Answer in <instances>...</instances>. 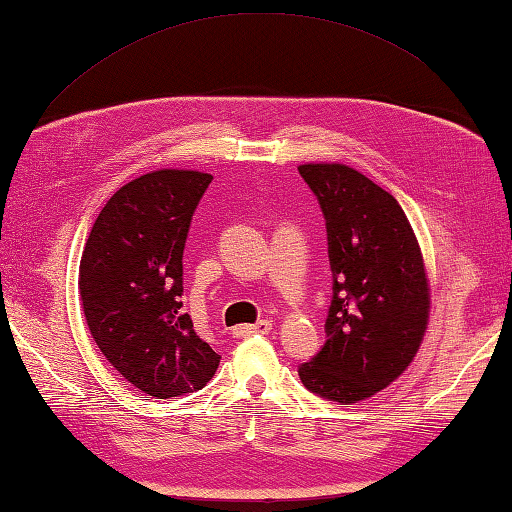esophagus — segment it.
I'll return each instance as SVG.
<instances>
[{
    "instance_id": "obj_1",
    "label": "esophagus",
    "mask_w": 512,
    "mask_h": 512,
    "mask_svg": "<svg viewBox=\"0 0 512 512\" xmlns=\"http://www.w3.org/2000/svg\"><path fill=\"white\" fill-rule=\"evenodd\" d=\"M270 330H273V323H270L268 319H262L253 325H237L233 334L237 336V339H244V336H253V334H268Z\"/></svg>"
}]
</instances>
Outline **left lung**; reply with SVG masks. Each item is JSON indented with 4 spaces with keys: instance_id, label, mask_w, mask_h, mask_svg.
<instances>
[{
    "instance_id": "obj_1",
    "label": "left lung",
    "mask_w": 512,
    "mask_h": 512,
    "mask_svg": "<svg viewBox=\"0 0 512 512\" xmlns=\"http://www.w3.org/2000/svg\"><path fill=\"white\" fill-rule=\"evenodd\" d=\"M328 228L325 343L299 365L308 391L352 405L405 372L429 321L418 239L391 193L345 165H301Z\"/></svg>"
}]
</instances>
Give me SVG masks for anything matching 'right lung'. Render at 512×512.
<instances>
[{"mask_svg":"<svg viewBox=\"0 0 512 512\" xmlns=\"http://www.w3.org/2000/svg\"><path fill=\"white\" fill-rule=\"evenodd\" d=\"M211 180L162 169L127 182L83 248L79 292L92 339L127 383L154 398L202 389L222 358L182 312V253Z\"/></svg>","mask_w":512,"mask_h":512,"instance_id":"obj_1","label":"right lung"}]
</instances>
